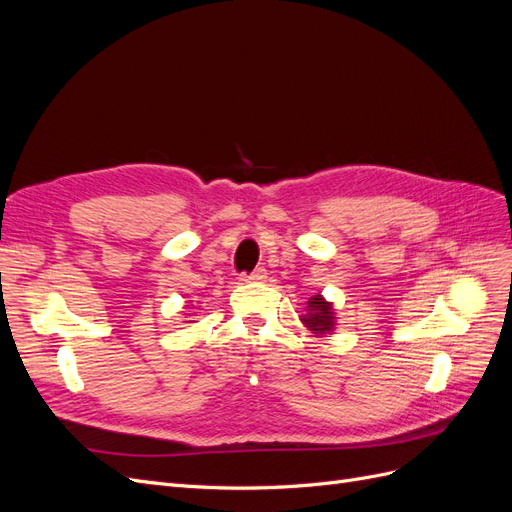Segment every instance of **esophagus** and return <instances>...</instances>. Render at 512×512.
Returning a JSON list of instances; mask_svg holds the SVG:
<instances>
[{
    "label": "esophagus",
    "mask_w": 512,
    "mask_h": 512,
    "mask_svg": "<svg viewBox=\"0 0 512 512\" xmlns=\"http://www.w3.org/2000/svg\"><path fill=\"white\" fill-rule=\"evenodd\" d=\"M247 282H265L267 280V269L265 267H258L256 271H252L250 275H245Z\"/></svg>",
    "instance_id": "esophagus-1"
}]
</instances>
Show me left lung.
Here are the masks:
<instances>
[{"mask_svg":"<svg viewBox=\"0 0 512 512\" xmlns=\"http://www.w3.org/2000/svg\"><path fill=\"white\" fill-rule=\"evenodd\" d=\"M301 322L312 331L316 337L331 335L335 331V309L333 303H329L322 294H314L312 299L307 301L305 314L301 316Z\"/></svg>","mask_w":512,"mask_h":512,"instance_id":"8db88e82","label":"left lung"}]
</instances>
